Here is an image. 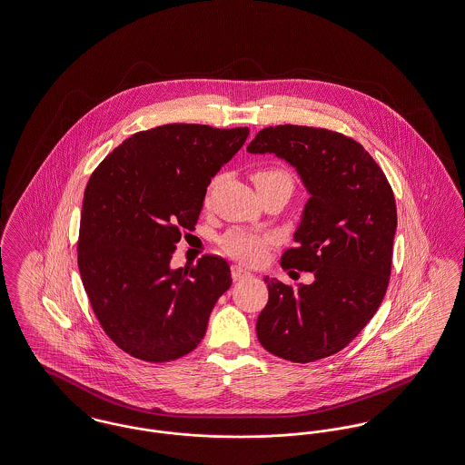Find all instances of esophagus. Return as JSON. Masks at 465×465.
I'll return each mask as SVG.
<instances>
[{"instance_id": "1", "label": "esophagus", "mask_w": 465, "mask_h": 465, "mask_svg": "<svg viewBox=\"0 0 465 465\" xmlns=\"http://www.w3.org/2000/svg\"><path fill=\"white\" fill-rule=\"evenodd\" d=\"M249 275H251V272L246 271L244 267H241V265H232V279H233V281H242V279H246Z\"/></svg>"}]
</instances>
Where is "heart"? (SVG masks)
<instances>
[{"instance_id":"obj_1","label":"heart","mask_w":465,"mask_h":465,"mask_svg":"<svg viewBox=\"0 0 465 465\" xmlns=\"http://www.w3.org/2000/svg\"><path fill=\"white\" fill-rule=\"evenodd\" d=\"M252 181L256 188H262L273 181H290L292 177L282 168L267 166L252 172ZM275 244V235L269 232H258L251 228H232L219 239V247L232 258L242 263H258L265 258L267 251Z\"/></svg>"}]
</instances>
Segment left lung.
Listing matches in <instances>:
<instances>
[{
    "label": "left lung",
    "instance_id": "1",
    "mask_svg": "<svg viewBox=\"0 0 465 465\" xmlns=\"http://www.w3.org/2000/svg\"><path fill=\"white\" fill-rule=\"evenodd\" d=\"M252 154L272 153L293 164L311 194L282 252L284 271L314 273L288 286L265 277L269 302L256 335L272 355L309 363L344 350L376 314L386 293L397 207L380 164L342 134L281 124L258 132Z\"/></svg>",
    "mask_w": 465,
    "mask_h": 465
}]
</instances>
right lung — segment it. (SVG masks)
Listing matches in <instances>:
<instances>
[{
  "instance_id": "right-lung-1",
  "label": "right lung",
  "mask_w": 465,
  "mask_h": 465,
  "mask_svg": "<svg viewBox=\"0 0 465 465\" xmlns=\"http://www.w3.org/2000/svg\"><path fill=\"white\" fill-rule=\"evenodd\" d=\"M249 130L163 124L138 132L96 166L84 192L79 271L105 333L124 353L170 361L192 353L230 288L228 263L205 254L170 269L194 230L207 186Z\"/></svg>"
}]
</instances>
